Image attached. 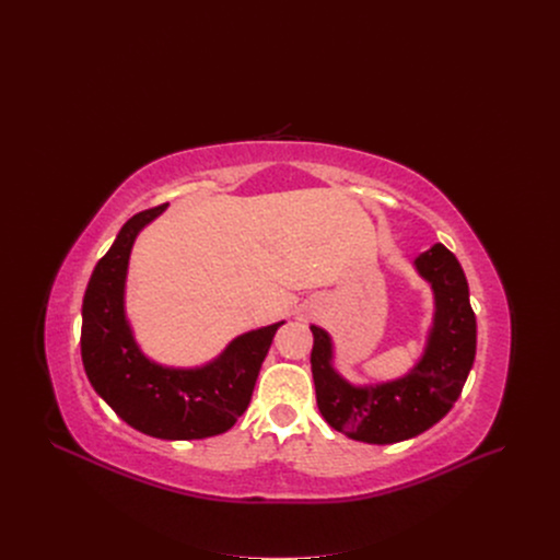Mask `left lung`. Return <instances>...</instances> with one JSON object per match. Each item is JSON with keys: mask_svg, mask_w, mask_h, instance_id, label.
<instances>
[{"mask_svg": "<svg viewBox=\"0 0 560 560\" xmlns=\"http://www.w3.org/2000/svg\"><path fill=\"white\" fill-rule=\"evenodd\" d=\"M415 264L432 283L436 314L428 350L406 378L352 387L330 365V337L322 328H310L318 412L330 428L354 441L385 445L425 432L452 410L474 363L476 316L460 264L443 244L419 255Z\"/></svg>", "mask_w": 560, "mask_h": 560, "instance_id": "left-lung-1", "label": "left lung"}]
</instances>
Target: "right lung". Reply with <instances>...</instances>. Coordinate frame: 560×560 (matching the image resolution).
Segmentation results:
<instances>
[{"mask_svg":"<svg viewBox=\"0 0 560 560\" xmlns=\"http://www.w3.org/2000/svg\"><path fill=\"white\" fill-rule=\"evenodd\" d=\"M166 206L128 219L97 261L82 305V361L91 385L135 430L168 441L206 439L230 430L253 389L281 324L234 339L210 365L171 370L150 363L132 341L124 316V281L137 232Z\"/></svg>","mask_w":560,"mask_h":560,"instance_id":"obj_1","label":"right lung"}]
</instances>
